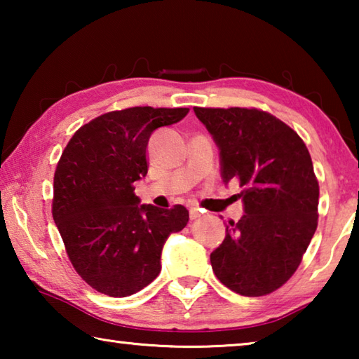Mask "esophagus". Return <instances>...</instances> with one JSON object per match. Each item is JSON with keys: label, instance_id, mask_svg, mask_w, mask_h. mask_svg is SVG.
<instances>
[{"label": "esophagus", "instance_id": "34e87169", "mask_svg": "<svg viewBox=\"0 0 359 359\" xmlns=\"http://www.w3.org/2000/svg\"><path fill=\"white\" fill-rule=\"evenodd\" d=\"M201 215L203 214H201V210H199V209H196V208L190 209V220H196V218H199Z\"/></svg>", "mask_w": 359, "mask_h": 359}]
</instances>
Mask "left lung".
I'll return each instance as SVG.
<instances>
[{"label": "left lung", "mask_w": 359, "mask_h": 359, "mask_svg": "<svg viewBox=\"0 0 359 359\" xmlns=\"http://www.w3.org/2000/svg\"><path fill=\"white\" fill-rule=\"evenodd\" d=\"M220 149L222 177L239 182L244 212L210 253L215 276L242 296L290 280L318 224V180L302 139L269 112L193 107Z\"/></svg>", "instance_id": "8db88e82"}]
</instances>
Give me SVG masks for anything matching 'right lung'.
<instances>
[{"mask_svg":"<svg viewBox=\"0 0 359 359\" xmlns=\"http://www.w3.org/2000/svg\"><path fill=\"white\" fill-rule=\"evenodd\" d=\"M188 107H130L81 126L53 177L52 215L74 269L90 287L131 296L161 271V250L184 229V205L139 204L135 182L147 174V144L160 126L177 123Z\"/></svg>","mask_w":359,"mask_h":359,"instance_id":"add662e5","label":"right lung"}]
</instances>
